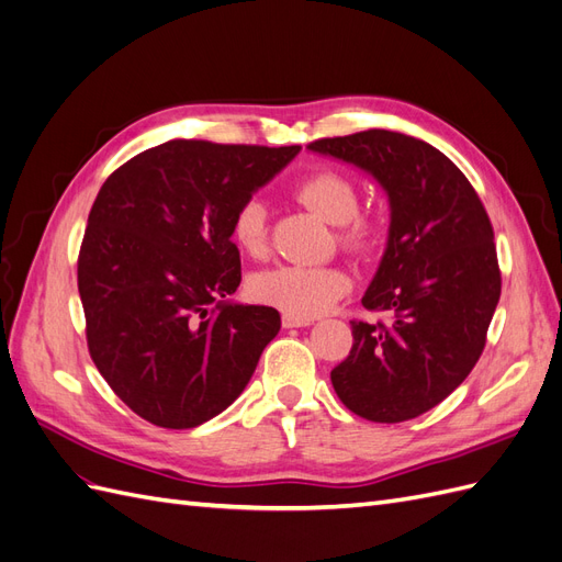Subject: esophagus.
<instances>
[{"mask_svg": "<svg viewBox=\"0 0 562 562\" xmlns=\"http://www.w3.org/2000/svg\"><path fill=\"white\" fill-rule=\"evenodd\" d=\"M283 328H307L314 323V318H302V316H291V314H283L281 318Z\"/></svg>", "mask_w": 562, "mask_h": 562, "instance_id": "1", "label": "esophagus"}]
</instances>
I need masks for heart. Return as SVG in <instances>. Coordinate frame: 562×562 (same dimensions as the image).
Instances as JSON below:
<instances>
[{"label": "heart", "mask_w": 562, "mask_h": 562, "mask_svg": "<svg viewBox=\"0 0 562 562\" xmlns=\"http://www.w3.org/2000/svg\"><path fill=\"white\" fill-rule=\"evenodd\" d=\"M295 199L312 213L339 227V244L366 252L378 244L380 227L359 211V194L349 178L335 171H316L295 184ZM234 244L248 255L267 248V209L260 199L241 203L232 220ZM349 288V277L337 267L279 265L250 279V295L291 316L314 318L333 307Z\"/></svg>", "instance_id": "1"}]
</instances>
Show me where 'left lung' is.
Here are the masks:
<instances>
[{
	"instance_id": "8db88e82",
	"label": "left lung",
	"mask_w": 562,
	"mask_h": 562,
	"mask_svg": "<svg viewBox=\"0 0 562 562\" xmlns=\"http://www.w3.org/2000/svg\"><path fill=\"white\" fill-rule=\"evenodd\" d=\"M307 149L361 168L389 201L386 248L361 302L394 321H351L353 347L330 372L335 394L370 422L419 417L483 353L502 293L490 217L464 173L413 135L372 128Z\"/></svg>"
}]
</instances>
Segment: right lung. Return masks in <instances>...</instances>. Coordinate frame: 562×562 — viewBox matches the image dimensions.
<instances>
[{
	"label": "right lung",
	"instance_id": "add662e5",
	"mask_svg": "<svg viewBox=\"0 0 562 562\" xmlns=\"http://www.w3.org/2000/svg\"><path fill=\"white\" fill-rule=\"evenodd\" d=\"M300 149L168 140L100 187L77 283L91 359L135 415L192 429L250 382L281 316L232 302V220Z\"/></svg>",
	"mask_w": 562,
	"mask_h": 562
}]
</instances>
